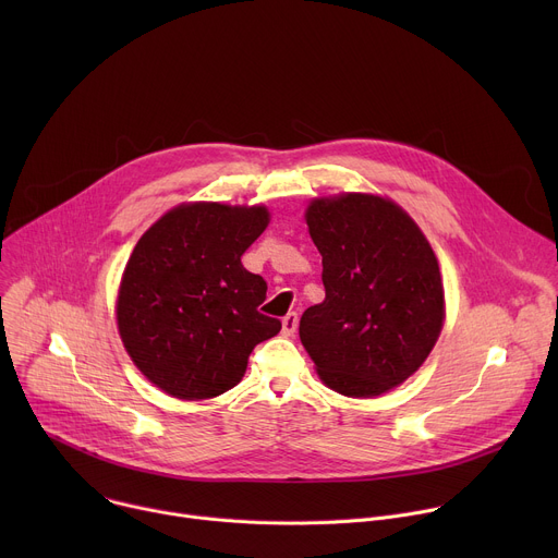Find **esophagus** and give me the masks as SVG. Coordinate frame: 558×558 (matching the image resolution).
Instances as JSON below:
<instances>
[{
  "mask_svg": "<svg viewBox=\"0 0 558 558\" xmlns=\"http://www.w3.org/2000/svg\"><path fill=\"white\" fill-rule=\"evenodd\" d=\"M298 331V313L291 311L282 317V333L284 336H293Z\"/></svg>",
  "mask_w": 558,
  "mask_h": 558,
  "instance_id": "34e87169",
  "label": "esophagus"
}]
</instances>
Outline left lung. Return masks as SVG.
<instances>
[{
	"mask_svg": "<svg viewBox=\"0 0 558 558\" xmlns=\"http://www.w3.org/2000/svg\"><path fill=\"white\" fill-rule=\"evenodd\" d=\"M306 225L327 298L302 313L300 340L329 388L381 395L424 364L441 333L437 258L413 218L379 196L317 198Z\"/></svg>",
	"mask_w": 558,
	"mask_h": 558,
	"instance_id": "obj_1",
	"label": "left lung"
}]
</instances>
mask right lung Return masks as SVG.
<instances>
[{
	"mask_svg": "<svg viewBox=\"0 0 558 558\" xmlns=\"http://www.w3.org/2000/svg\"><path fill=\"white\" fill-rule=\"evenodd\" d=\"M269 211L192 203L168 211L136 243L123 271L117 323L138 371L181 400H207L243 379L256 344L282 323L258 311L263 276L241 256Z\"/></svg>",
	"mask_w": 558,
	"mask_h": 558,
	"instance_id": "1",
	"label": "right lung"
}]
</instances>
